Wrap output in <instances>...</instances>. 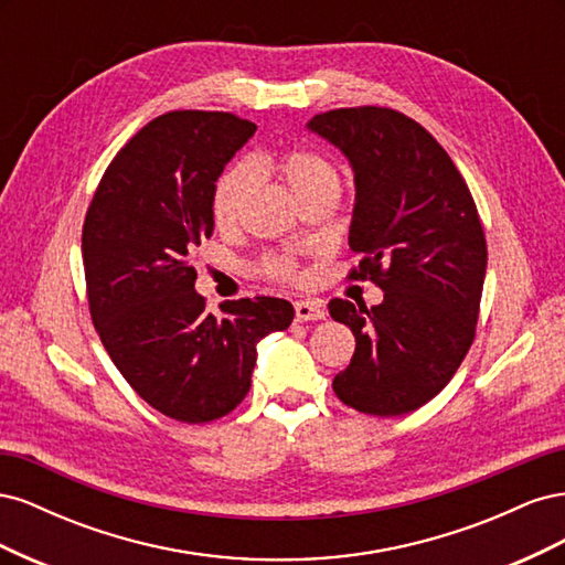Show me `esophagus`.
<instances>
[{
	"label": "esophagus",
	"mask_w": 565,
	"mask_h": 565,
	"mask_svg": "<svg viewBox=\"0 0 565 565\" xmlns=\"http://www.w3.org/2000/svg\"><path fill=\"white\" fill-rule=\"evenodd\" d=\"M328 311L318 301H295V318L297 322H309V320H324Z\"/></svg>",
	"instance_id": "1"
}]
</instances>
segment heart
<instances>
[{
	"mask_svg": "<svg viewBox=\"0 0 565 565\" xmlns=\"http://www.w3.org/2000/svg\"><path fill=\"white\" fill-rule=\"evenodd\" d=\"M273 174L280 177L297 202H306L316 195L339 191L341 177L330 158L311 148H285L256 162ZM254 191V174L247 164H233L214 183L212 191V216L218 228H233L241 221ZM268 278L289 280L297 276V266L289 256H268L264 262Z\"/></svg>",
	"mask_w": 565,
	"mask_h": 565,
	"instance_id": "b5f03b06",
	"label": "heart"
}]
</instances>
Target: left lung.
<instances>
[{"instance_id":"8db88e82","label":"left lung","mask_w":565,"mask_h":565,"mask_svg":"<svg viewBox=\"0 0 565 565\" xmlns=\"http://www.w3.org/2000/svg\"><path fill=\"white\" fill-rule=\"evenodd\" d=\"M306 127L353 169L349 245L363 259L349 278L384 289L372 309L330 301L355 337L332 388L358 413H413L446 388L476 334L488 266L476 202L443 146L398 110L339 108Z\"/></svg>"}]
</instances>
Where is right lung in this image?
I'll return each mask as SVG.
<instances>
[{
	"label": "right lung",
	"instance_id": "1",
	"mask_svg": "<svg viewBox=\"0 0 565 565\" xmlns=\"http://www.w3.org/2000/svg\"><path fill=\"white\" fill-rule=\"evenodd\" d=\"M254 131L233 113L156 117L113 158L84 218L94 328L129 386L177 422L204 424L241 405L256 344L295 318L276 297L224 301L214 316L195 292L214 183Z\"/></svg>",
	"mask_w": 565,
	"mask_h": 565
}]
</instances>
